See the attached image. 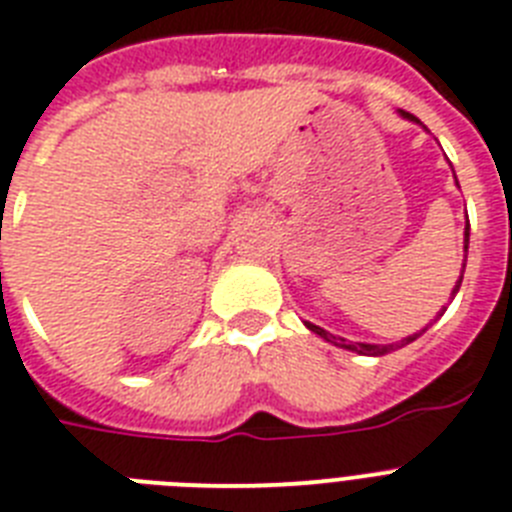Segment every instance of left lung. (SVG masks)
Returning <instances> with one entry per match:
<instances>
[{
    "label": "left lung",
    "mask_w": 512,
    "mask_h": 512,
    "mask_svg": "<svg viewBox=\"0 0 512 512\" xmlns=\"http://www.w3.org/2000/svg\"><path fill=\"white\" fill-rule=\"evenodd\" d=\"M402 115H405V118H410V120H418V118H413L410 112H402ZM465 255H468V226H465ZM463 270H465V263H463ZM460 284H463V276H460L458 286L452 289V294H458ZM305 326L310 328V331H315V334H318V336H323L326 342L336 344V347H344V350L357 352V355H386V352L400 350V347H405V344L415 342V339L421 336V334H413V336H407V339H402V342H397V344H363V342H347V339H339V336L328 334V331H323L321 326H313V323H305ZM423 331H426V328H423Z\"/></svg>",
    "instance_id": "8db88e82"
}]
</instances>
